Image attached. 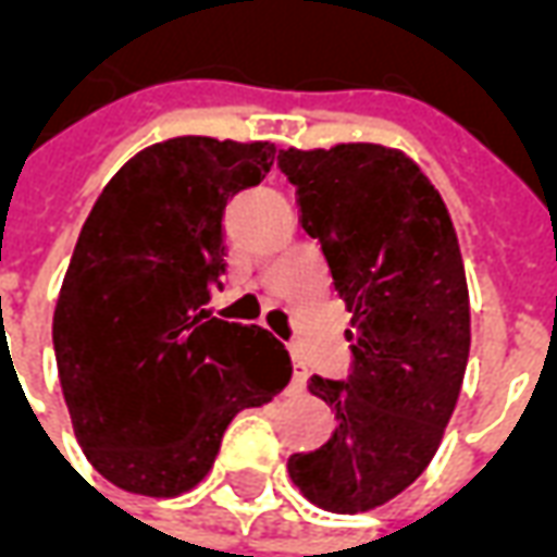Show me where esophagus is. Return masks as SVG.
Returning <instances> with one entry per match:
<instances>
[{
	"mask_svg": "<svg viewBox=\"0 0 557 557\" xmlns=\"http://www.w3.org/2000/svg\"><path fill=\"white\" fill-rule=\"evenodd\" d=\"M292 367H295V373H292V391L301 394L304 387H307V370H304V363L298 358H292Z\"/></svg>",
	"mask_w": 557,
	"mask_h": 557,
	"instance_id": "34e87169",
	"label": "esophagus"
}]
</instances>
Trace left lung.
<instances>
[{
	"label": "left lung",
	"instance_id": "1",
	"mask_svg": "<svg viewBox=\"0 0 557 557\" xmlns=\"http://www.w3.org/2000/svg\"><path fill=\"white\" fill-rule=\"evenodd\" d=\"M277 166L351 313L349 375L310 379L337 430L292 454L289 478L322 510L363 513L423 474L454 414L471 346L466 268L442 196L397 148H289Z\"/></svg>",
	"mask_w": 557,
	"mask_h": 557
}]
</instances>
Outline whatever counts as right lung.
Returning <instances> with one entry per match:
<instances>
[{
	"label": "right lung",
	"mask_w": 557,
	"mask_h": 557,
	"mask_svg": "<svg viewBox=\"0 0 557 557\" xmlns=\"http://www.w3.org/2000/svg\"><path fill=\"white\" fill-rule=\"evenodd\" d=\"M271 163V143L166 139L127 160L83 223L55 367L79 447L119 490H194L230 420L289 385L277 337L202 310L226 274L223 208Z\"/></svg>",
	"instance_id": "obj_1"
}]
</instances>
